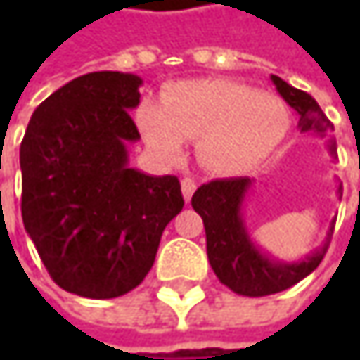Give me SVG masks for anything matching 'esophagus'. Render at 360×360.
Returning <instances> with one entry per match:
<instances>
[{"instance_id":"esophagus-1","label":"esophagus","mask_w":360,"mask_h":360,"mask_svg":"<svg viewBox=\"0 0 360 360\" xmlns=\"http://www.w3.org/2000/svg\"><path fill=\"white\" fill-rule=\"evenodd\" d=\"M195 181L189 179V177H185V179L181 181V191H183V198H185V202H189L191 200V195H193V191H195Z\"/></svg>"}]
</instances>
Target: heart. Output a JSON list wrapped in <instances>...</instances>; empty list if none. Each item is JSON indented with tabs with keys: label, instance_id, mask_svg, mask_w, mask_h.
<instances>
[{
	"label": "heart",
	"instance_id": "1",
	"mask_svg": "<svg viewBox=\"0 0 360 360\" xmlns=\"http://www.w3.org/2000/svg\"><path fill=\"white\" fill-rule=\"evenodd\" d=\"M137 124L148 148L167 162L183 156V141L198 139V160L204 169L240 175L283 141L290 112L277 96L233 81L202 79L171 85L160 106L141 104Z\"/></svg>",
	"mask_w": 360,
	"mask_h": 360
}]
</instances>
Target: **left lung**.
<instances>
[{
	"label": "left lung",
	"mask_w": 360,
	"mask_h": 360,
	"mask_svg": "<svg viewBox=\"0 0 360 360\" xmlns=\"http://www.w3.org/2000/svg\"><path fill=\"white\" fill-rule=\"evenodd\" d=\"M271 81L277 87L279 96L298 112V127L302 133L333 131V124L327 120L323 110L319 108V104L307 91L288 85L283 79L275 75H271ZM329 152L331 156H335L333 141L329 143ZM250 185L252 179L248 177L214 179L204 183L195 189L191 206L204 221L206 252L219 281L240 296L258 298L283 292L302 281L307 275H311L323 260L325 252L329 248V233H333V227L329 229L323 246L300 262H279L269 258L252 244L242 219V204ZM338 193L342 198V183L338 187Z\"/></svg>",
	"instance_id": "8db88e82"
}]
</instances>
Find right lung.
<instances>
[{
	"mask_svg": "<svg viewBox=\"0 0 360 360\" xmlns=\"http://www.w3.org/2000/svg\"><path fill=\"white\" fill-rule=\"evenodd\" d=\"M139 85L114 70L77 77L37 106L20 143L25 229L49 277L83 298L137 288L183 208L177 177L129 169Z\"/></svg>",
	"mask_w": 360,
	"mask_h": 360,
	"instance_id": "add662e5",
	"label": "right lung"
}]
</instances>
